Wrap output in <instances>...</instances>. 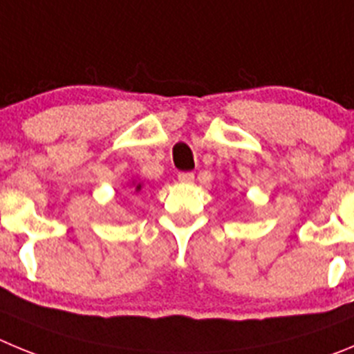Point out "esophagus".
Here are the masks:
<instances>
[{
	"instance_id": "esophagus-1",
	"label": "esophagus",
	"mask_w": 354,
	"mask_h": 354,
	"mask_svg": "<svg viewBox=\"0 0 354 354\" xmlns=\"http://www.w3.org/2000/svg\"><path fill=\"white\" fill-rule=\"evenodd\" d=\"M178 180H180L181 183H192L194 174L192 173H180L178 174Z\"/></svg>"
}]
</instances>
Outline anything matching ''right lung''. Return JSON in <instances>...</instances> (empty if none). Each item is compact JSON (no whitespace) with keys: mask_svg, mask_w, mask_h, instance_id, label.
Masks as SVG:
<instances>
[{"mask_svg":"<svg viewBox=\"0 0 354 354\" xmlns=\"http://www.w3.org/2000/svg\"><path fill=\"white\" fill-rule=\"evenodd\" d=\"M130 189H133V192H141L142 183H141V181H138V180H132V181H130Z\"/></svg>","mask_w":354,"mask_h":354,"instance_id":"add662e5","label":"right lung"}]
</instances>
